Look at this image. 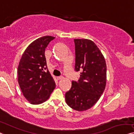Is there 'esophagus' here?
<instances>
[{
    "label": "esophagus",
    "mask_w": 134,
    "mask_h": 134,
    "mask_svg": "<svg viewBox=\"0 0 134 134\" xmlns=\"http://www.w3.org/2000/svg\"><path fill=\"white\" fill-rule=\"evenodd\" d=\"M57 79L58 80H61V79H63V76H58V77H57Z\"/></svg>",
    "instance_id": "obj_1"
}]
</instances>
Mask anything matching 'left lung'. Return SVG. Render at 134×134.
<instances>
[{"label": "left lung", "instance_id": "obj_1", "mask_svg": "<svg viewBox=\"0 0 134 134\" xmlns=\"http://www.w3.org/2000/svg\"><path fill=\"white\" fill-rule=\"evenodd\" d=\"M76 71H81L78 81H73L65 93L67 105L75 110H87L94 105L105 90L107 64L104 57L93 41L75 39Z\"/></svg>", "mask_w": 134, "mask_h": 134}]
</instances>
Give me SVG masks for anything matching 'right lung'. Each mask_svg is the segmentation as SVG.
Instances as JSON below:
<instances>
[{
    "label": "right lung",
    "mask_w": 134,
    "mask_h": 134,
    "mask_svg": "<svg viewBox=\"0 0 134 134\" xmlns=\"http://www.w3.org/2000/svg\"><path fill=\"white\" fill-rule=\"evenodd\" d=\"M55 37L44 36L26 48L18 66V82L25 98L32 104H40L49 99L55 83L47 67L44 52Z\"/></svg>",
    "instance_id": "right-lung-1"
}]
</instances>
